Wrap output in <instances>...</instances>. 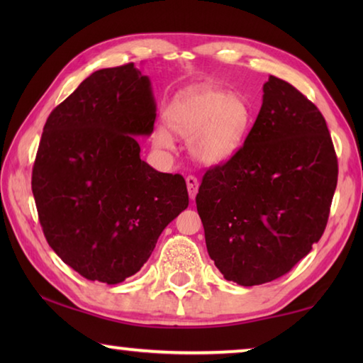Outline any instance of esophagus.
<instances>
[{
  "label": "esophagus",
  "instance_id": "obj_1",
  "mask_svg": "<svg viewBox=\"0 0 363 363\" xmlns=\"http://www.w3.org/2000/svg\"><path fill=\"white\" fill-rule=\"evenodd\" d=\"M187 190H189V196L190 200H195L196 192H199V179L195 176H187Z\"/></svg>",
  "mask_w": 363,
  "mask_h": 363
}]
</instances>
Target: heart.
Wrapping results in <instances>:
<instances>
[{"label":"heart","instance_id":"b5f03b06","mask_svg":"<svg viewBox=\"0 0 363 363\" xmlns=\"http://www.w3.org/2000/svg\"><path fill=\"white\" fill-rule=\"evenodd\" d=\"M253 121L248 101L213 86L184 91L164 112L168 130L189 138V153L196 163L216 167L229 162L245 144ZM153 140L162 149L171 147V136L158 130Z\"/></svg>","mask_w":363,"mask_h":363}]
</instances>
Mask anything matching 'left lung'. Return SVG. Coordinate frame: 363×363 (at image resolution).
<instances>
[{"mask_svg":"<svg viewBox=\"0 0 363 363\" xmlns=\"http://www.w3.org/2000/svg\"><path fill=\"white\" fill-rule=\"evenodd\" d=\"M235 157L210 168L196 194L206 250L225 280L253 286L281 277L320 240L337 182L327 123L277 77Z\"/></svg>","mask_w":363,"mask_h":363,"instance_id":"left-lung-1","label":"left lung"}]
</instances>
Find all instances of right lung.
I'll return each instance as SVG.
<instances>
[{"label":"right lung","mask_w":363,"mask_h":363,"mask_svg":"<svg viewBox=\"0 0 363 363\" xmlns=\"http://www.w3.org/2000/svg\"><path fill=\"white\" fill-rule=\"evenodd\" d=\"M157 116L149 77L102 69L48 116L32 190L45 237L84 279L120 284L139 272L160 233L189 206L181 174L140 160L136 136Z\"/></svg>","instance_id":"add662e5"}]
</instances>
